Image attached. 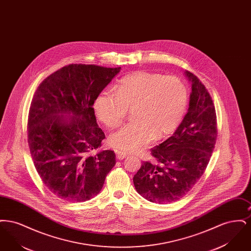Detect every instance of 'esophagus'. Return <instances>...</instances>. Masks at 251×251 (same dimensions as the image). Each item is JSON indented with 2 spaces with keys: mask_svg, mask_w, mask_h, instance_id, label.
<instances>
[{
  "mask_svg": "<svg viewBox=\"0 0 251 251\" xmlns=\"http://www.w3.org/2000/svg\"><path fill=\"white\" fill-rule=\"evenodd\" d=\"M116 154H117V158H118L119 160H123V159L126 158V156H127L126 152L120 151H116Z\"/></svg>",
  "mask_w": 251,
  "mask_h": 251,
  "instance_id": "34e87169",
  "label": "esophagus"
}]
</instances>
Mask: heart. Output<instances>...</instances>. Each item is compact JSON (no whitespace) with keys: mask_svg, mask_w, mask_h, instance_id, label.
<instances>
[{"mask_svg":"<svg viewBox=\"0 0 251 251\" xmlns=\"http://www.w3.org/2000/svg\"><path fill=\"white\" fill-rule=\"evenodd\" d=\"M189 104V89L183 80L154 72H136L96 97V115L108 128L117 127L132 108L133 120L109 135L120 151H137L156 138L178 129Z\"/></svg>","mask_w":251,"mask_h":251,"instance_id":"obj_1","label":"heart"}]
</instances>
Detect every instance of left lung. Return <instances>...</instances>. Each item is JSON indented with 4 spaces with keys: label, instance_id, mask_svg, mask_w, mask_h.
<instances>
[{
    "label": "left lung",
    "instance_id": "1",
    "mask_svg": "<svg viewBox=\"0 0 251 251\" xmlns=\"http://www.w3.org/2000/svg\"><path fill=\"white\" fill-rule=\"evenodd\" d=\"M187 114L165 142L151 149L155 163L143 162L133 176L137 193L151 202L177 201L202 176L215 149L217 136L215 108L204 84L192 72Z\"/></svg>",
    "mask_w": 251,
    "mask_h": 251
}]
</instances>
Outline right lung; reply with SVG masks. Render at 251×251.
<instances>
[{"label": "right lung", "instance_id": "add662e5", "mask_svg": "<svg viewBox=\"0 0 251 251\" xmlns=\"http://www.w3.org/2000/svg\"><path fill=\"white\" fill-rule=\"evenodd\" d=\"M120 69L72 64L44 79L35 92L28 115V145L39 177L61 200L89 201L116 165L113 151L93 154L105 134L92 106Z\"/></svg>", "mask_w": 251, "mask_h": 251}]
</instances>
